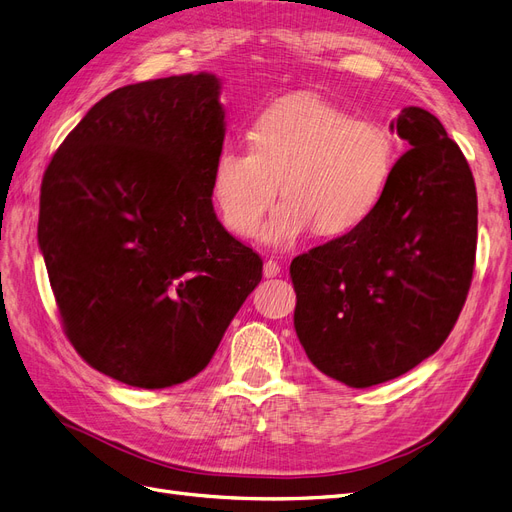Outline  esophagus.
<instances>
[{"label":"esophagus","mask_w":512,"mask_h":512,"mask_svg":"<svg viewBox=\"0 0 512 512\" xmlns=\"http://www.w3.org/2000/svg\"><path fill=\"white\" fill-rule=\"evenodd\" d=\"M262 271H265V277H277L282 273V267H280V262H277V260H267L265 269H262Z\"/></svg>","instance_id":"obj_1"}]
</instances>
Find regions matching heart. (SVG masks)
Wrapping results in <instances>:
<instances>
[{
  "label": "heart",
  "instance_id": "1",
  "mask_svg": "<svg viewBox=\"0 0 512 512\" xmlns=\"http://www.w3.org/2000/svg\"><path fill=\"white\" fill-rule=\"evenodd\" d=\"M250 147H226L211 170V200L224 226L239 237L256 232L282 188L262 239L292 245L305 232L337 237L359 228L386 190L395 141L374 121L352 119L314 94H292L262 108Z\"/></svg>",
  "mask_w": 512,
  "mask_h": 512
}]
</instances>
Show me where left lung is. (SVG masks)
<instances>
[{
    "mask_svg": "<svg viewBox=\"0 0 512 512\" xmlns=\"http://www.w3.org/2000/svg\"><path fill=\"white\" fill-rule=\"evenodd\" d=\"M391 130L410 149L374 213L290 265L307 359L352 389L393 380L436 352L474 271L476 185L461 149L418 106L404 108Z\"/></svg>",
    "mask_w": 512,
    "mask_h": 512,
    "instance_id": "8db88e82",
    "label": "left lung"
}]
</instances>
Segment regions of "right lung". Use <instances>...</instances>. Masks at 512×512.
I'll return each instance as SVG.
<instances>
[{"label": "right lung", "instance_id": "1", "mask_svg": "<svg viewBox=\"0 0 512 512\" xmlns=\"http://www.w3.org/2000/svg\"><path fill=\"white\" fill-rule=\"evenodd\" d=\"M220 89L209 72L115 89L42 177L38 243L64 331L91 367L138 389L203 371L262 280L211 203Z\"/></svg>", "mask_w": 512, "mask_h": 512}]
</instances>
